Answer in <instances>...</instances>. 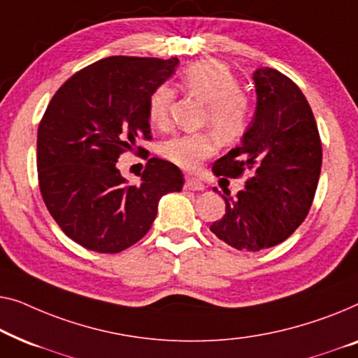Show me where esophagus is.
I'll list each match as a JSON object with an SVG mask.
<instances>
[{"instance_id": "1", "label": "esophagus", "mask_w": 358, "mask_h": 358, "mask_svg": "<svg viewBox=\"0 0 358 358\" xmlns=\"http://www.w3.org/2000/svg\"><path fill=\"white\" fill-rule=\"evenodd\" d=\"M185 189L188 191H203L204 189V185L201 183L198 178H193V177H186L185 181Z\"/></svg>"}]
</instances>
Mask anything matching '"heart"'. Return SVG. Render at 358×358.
Instances as JSON below:
<instances>
[{
	"mask_svg": "<svg viewBox=\"0 0 358 358\" xmlns=\"http://www.w3.org/2000/svg\"><path fill=\"white\" fill-rule=\"evenodd\" d=\"M186 92L194 95L206 105L203 118L224 143L240 139L248 129L251 120V102L240 90L238 79L217 59L199 62L186 68L181 78ZM173 89L167 84L159 85L149 95L148 115L150 123L164 128L169 123ZM215 152V139L210 133L178 134L160 145V154L181 169L193 170L203 159Z\"/></svg>",
	"mask_w": 358,
	"mask_h": 358,
	"instance_id": "obj_1",
	"label": "heart"
}]
</instances>
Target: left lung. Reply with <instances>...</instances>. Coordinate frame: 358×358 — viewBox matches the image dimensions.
Returning <instances> with one entry per match:
<instances>
[{"label":"left lung","instance_id":"obj_1","mask_svg":"<svg viewBox=\"0 0 358 358\" xmlns=\"http://www.w3.org/2000/svg\"><path fill=\"white\" fill-rule=\"evenodd\" d=\"M253 80V122L238 148L213 165L215 177L250 172L236 198L224 189L225 214L210 225L217 238L243 251L271 248L299 229L313 203L323 162L318 127L299 85L273 68L256 69Z\"/></svg>","mask_w":358,"mask_h":358}]
</instances>
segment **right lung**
I'll use <instances>...</instances> for the list:
<instances>
[{
    "instance_id": "obj_1",
    "label": "right lung",
    "mask_w": 358,
    "mask_h": 358,
    "mask_svg": "<svg viewBox=\"0 0 358 358\" xmlns=\"http://www.w3.org/2000/svg\"><path fill=\"white\" fill-rule=\"evenodd\" d=\"M178 58L110 57L73 74L53 95L37 133L38 186L64 234L97 253H120L148 234L164 194L181 191L183 173L148 160L138 185L117 169L120 154L150 139L149 95ZM149 155V154H145Z\"/></svg>"
}]
</instances>
